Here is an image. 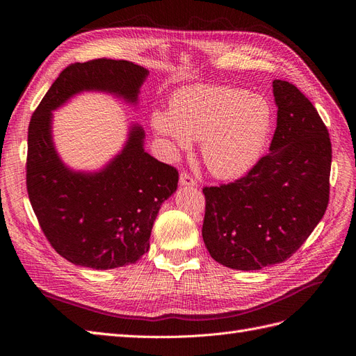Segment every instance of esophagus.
<instances>
[{
	"mask_svg": "<svg viewBox=\"0 0 356 356\" xmlns=\"http://www.w3.org/2000/svg\"><path fill=\"white\" fill-rule=\"evenodd\" d=\"M179 184L182 186V187H195V186H197V182H196V179L193 178L188 172H181V175H179Z\"/></svg>",
	"mask_w": 356,
	"mask_h": 356,
	"instance_id": "34e87169",
	"label": "esophagus"
}]
</instances>
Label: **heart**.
I'll return each instance as SVG.
<instances>
[{
  "label": "heart",
  "instance_id": "b5f03b06",
  "mask_svg": "<svg viewBox=\"0 0 356 356\" xmlns=\"http://www.w3.org/2000/svg\"><path fill=\"white\" fill-rule=\"evenodd\" d=\"M157 135L174 149L202 141V159L212 175L236 178L260 160L272 131V106L261 96L229 86H193L174 95L169 111H154Z\"/></svg>",
  "mask_w": 356,
  "mask_h": 356
}]
</instances>
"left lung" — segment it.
<instances>
[{"instance_id":"left-lung-1","label":"left lung","mask_w":356,"mask_h":356,"mask_svg":"<svg viewBox=\"0 0 356 356\" xmlns=\"http://www.w3.org/2000/svg\"><path fill=\"white\" fill-rule=\"evenodd\" d=\"M277 126L270 152L242 178L203 187L202 236L211 257L236 270L284 263L314 232L330 200L331 141L294 84L273 81Z\"/></svg>"}]
</instances>
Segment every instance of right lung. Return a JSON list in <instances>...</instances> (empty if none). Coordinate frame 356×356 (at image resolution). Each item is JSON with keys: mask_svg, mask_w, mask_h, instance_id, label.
I'll return each instance as SVG.
<instances>
[{"mask_svg": "<svg viewBox=\"0 0 356 356\" xmlns=\"http://www.w3.org/2000/svg\"><path fill=\"white\" fill-rule=\"evenodd\" d=\"M148 71L129 60L93 59L63 70L31 117L26 190L40 227L70 263L106 270L138 261L149 248L160 204L178 170L144 152L134 126L123 152L98 174L65 168L51 143V110L81 90H105L135 102Z\"/></svg>", "mask_w": 356, "mask_h": 356, "instance_id": "add662e5", "label": "right lung"}]
</instances>
